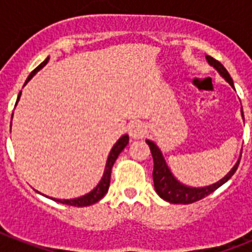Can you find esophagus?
<instances>
[{
	"mask_svg": "<svg viewBox=\"0 0 252 252\" xmlns=\"http://www.w3.org/2000/svg\"><path fill=\"white\" fill-rule=\"evenodd\" d=\"M145 133L146 128L142 122H132V124H130V126H128V135H130L132 139H141Z\"/></svg>",
	"mask_w": 252,
	"mask_h": 252,
	"instance_id": "esophagus-1",
	"label": "esophagus"
}]
</instances>
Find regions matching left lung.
Wrapping results in <instances>:
<instances>
[{
	"label": "left lung",
	"mask_w": 252,
	"mask_h": 252,
	"mask_svg": "<svg viewBox=\"0 0 252 252\" xmlns=\"http://www.w3.org/2000/svg\"><path fill=\"white\" fill-rule=\"evenodd\" d=\"M207 60L211 65L215 66L217 69L220 74L226 79L231 86L233 87L232 78L230 77L228 72L226 70L223 65H222L218 60H216L212 57H207ZM244 115V113H242ZM146 144L149 145L151 151V155H153L154 160V170H153V179H154V187H155V190H157L158 194L166 202H170V203H179V204H190L194 203V202L201 201L204 197L209 195L211 193H213L216 189H218L222 184H224L227 180L230 179L235 171L237 170V166L240 164V160L236 162V165L233 166L232 170L217 183L212 184L209 187H204V188H189V187L183 186L180 184L177 179H175L173 175H171L170 170L168 169L165 164V160L162 158L161 153L158 149V146L154 144L153 141H149L146 140Z\"/></svg>",
	"instance_id": "8db88e82"
}]
</instances>
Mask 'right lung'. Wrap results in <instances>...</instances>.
<instances>
[{"mask_svg":"<svg viewBox=\"0 0 252 252\" xmlns=\"http://www.w3.org/2000/svg\"><path fill=\"white\" fill-rule=\"evenodd\" d=\"M49 58H46L45 60H44L43 63L40 64L37 68H35L32 72L30 73V75L28 77V79H26L25 84L28 83L29 81H30L31 78H32V75L35 74V73L39 70L40 68H43L44 65H45L46 63H48ZM20 95H21V92L19 93V97H17V101L16 103L19 102L20 99ZM128 144V136L127 135H125V136H122L121 139L119 140V141L116 142L115 146L112 148V150H111L110 155H108V160H107V164H106V170H104V174H103V178L101 179V182H99V184L97 187H95L94 189H93L92 192L88 193V194L83 195V197H79V198H75V199H54V201L59 202V203H63V204H68V206H74V207H87V206H91V204H94L97 203V202L99 201V199H102V198L104 197V194H106L107 192H108V188H110V180H111V173H112V166L113 164H115L116 159L119 158L120 153H121L122 150H124L125 148H126V145Z\"/></svg>","mask_w":252,"mask_h":252,"instance_id":"obj_1","label":"right lung"}]
</instances>
